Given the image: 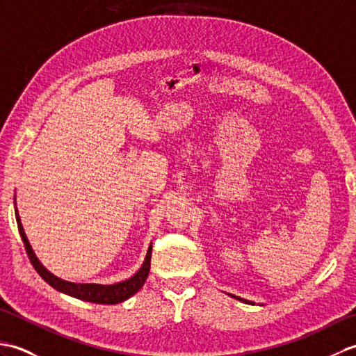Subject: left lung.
<instances>
[{
  "instance_id": "left-lung-1",
  "label": "left lung",
  "mask_w": 356,
  "mask_h": 356,
  "mask_svg": "<svg viewBox=\"0 0 356 356\" xmlns=\"http://www.w3.org/2000/svg\"><path fill=\"white\" fill-rule=\"evenodd\" d=\"M231 297H234V298H237V300H240V301H245V303H249L248 300H243V298H238V297H236V295H231ZM251 305H254V303H251Z\"/></svg>"
}]
</instances>
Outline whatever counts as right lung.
<instances>
[{"label": "right lung", "instance_id": "right-lung-1", "mask_svg": "<svg viewBox=\"0 0 356 356\" xmlns=\"http://www.w3.org/2000/svg\"><path fill=\"white\" fill-rule=\"evenodd\" d=\"M15 216H17L18 231H19V236L22 238V243H24V248H26V252H27L30 263L33 264L35 270L41 275L44 282L49 283L51 287H55L56 291L64 292V293L70 295V297H74V298L90 301V303L118 305V303H122V301H125L127 298H130L131 295L138 292L140 287L143 286V283H145V280L148 277V272H149V264H151V246L148 248L145 261H143L142 268L138 272H136V274L131 278L125 280V282H122V283H116V284H111V286L76 284V283H69V282H64V280H59L58 277L51 275L50 272L45 269L40 261H38V259L32 251V246L29 245V240L26 237L24 229H22V225H21L17 209H15Z\"/></svg>", "mask_w": 356, "mask_h": 356}]
</instances>
